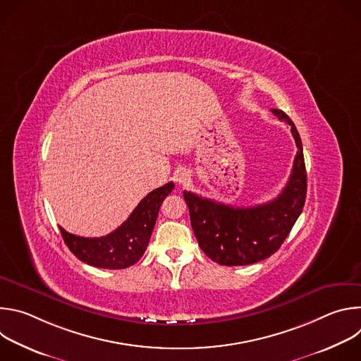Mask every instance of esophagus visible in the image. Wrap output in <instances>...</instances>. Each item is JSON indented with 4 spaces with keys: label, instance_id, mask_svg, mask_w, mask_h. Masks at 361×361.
I'll return each instance as SVG.
<instances>
[{
    "label": "esophagus",
    "instance_id": "34e87169",
    "mask_svg": "<svg viewBox=\"0 0 361 361\" xmlns=\"http://www.w3.org/2000/svg\"><path fill=\"white\" fill-rule=\"evenodd\" d=\"M176 181L178 183V184H181V185H184V184H187V183H190V180H191V173L187 170V169H180V170H177L176 171Z\"/></svg>",
    "mask_w": 361,
    "mask_h": 361
}]
</instances>
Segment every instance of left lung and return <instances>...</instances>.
<instances>
[{"instance_id":"8db88e82","label":"left lung","mask_w":361,"mask_h":361,"mask_svg":"<svg viewBox=\"0 0 361 361\" xmlns=\"http://www.w3.org/2000/svg\"><path fill=\"white\" fill-rule=\"evenodd\" d=\"M271 113L291 127L297 145L290 178L274 200L254 207H233L184 191L198 245L221 266H247L269 259L281 247L304 207L307 173L300 134L284 111L271 109Z\"/></svg>"}]
</instances>
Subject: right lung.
I'll return each mask as SVG.
<instances>
[{"instance_id": "add662e5", "label": "right lung", "mask_w": 361, "mask_h": 361, "mask_svg": "<svg viewBox=\"0 0 361 361\" xmlns=\"http://www.w3.org/2000/svg\"><path fill=\"white\" fill-rule=\"evenodd\" d=\"M173 188L174 184L167 183L147 194L130 217L104 237L85 238L60 227L64 243L78 260L88 266L109 270H121L133 266L147 250L160 205Z\"/></svg>"}]
</instances>
